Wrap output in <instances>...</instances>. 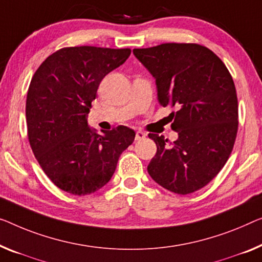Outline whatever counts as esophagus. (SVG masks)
Wrapping results in <instances>:
<instances>
[{
    "instance_id": "34e87169",
    "label": "esophagus",
    "mask_w": 262,
    "mask_h": 262,
    "mask_svg": "<svg viewBox=\"0 0 262 262\" xmlns=\"http://www.w3.org/2000/svg\"><path fill=\"white\" fill-rule=\"evenodd\" d=\"M144 138H146V133H143L142 130L136 132V135H135L136 141H141V140H143Z\"/></svg>"
}]
</instances>
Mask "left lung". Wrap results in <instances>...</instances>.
Segmentation results:
<instances>
[{
	"label": "left lung",
	"mask_w": 262,
	"mask_h": 262,
	"mask_svg": "<svg viewBox=\"0 0 262 262\" xmlns=\"http://www.w3.org/2000/svg\"><path fill=\"white\" fill-rule=\"evenodd\" d=\"M155 77L161 106L174 107L177 141L149 133L158 147L151 179L186 195L213 180L231 155L239 126L235 84L224 62L196 43H162L133 50Z\"/></svg>",
	"instance_id": "8db88e82"
}]
</instances>
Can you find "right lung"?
Instances as JSON below:
<instances>
[{"label":"right lung","instance_id":"add662e5","mask_svg":"<svg viewBox=\"0 0 262 262\" xmlns=\"http://www.w3.org/2000/svg\"><path fill=\"white\" fill-rule=\"evenodd\" d=\"M129 48L67 47L42 62L30 81L26 119L31 150L47 177L73 195L106 185L135 132L126 126L97 134L87 116L103 77L124 63Z\"/></svg>","mask_w":262,"mask_h":262}]
</instances>
